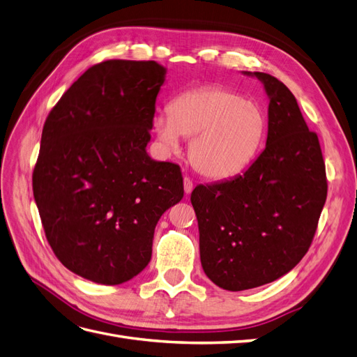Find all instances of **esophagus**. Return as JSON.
Wrapping results in <instances>:
<instances>
[{
    "instance_id": "34e87169",
    "label": "esophagus",
    "mask_w": 357,
    "mask_h": 357,
    "mask_svg": "<svg viewBox=\"0 0 357 357\" xmlns=\"http://www.w3.org/2000/svg\"><path fill=\"white\" fill-rule=\"evenodd\" d=\"M183 188H185L186 195H190L192 190H193V183H192V180L189 177L183 178Z\"/></svg>"
}]
</instances>
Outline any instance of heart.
<instances>
[{"mask_svg":"<svg viewBox=\"0 0 357 357\" xmlns=\"http://www.w3.org/2000/svg\"><path fill=\"white\" fill-rule=\"evenodd\" d=\"M266 128L261 105L214 84L178 93L169 112L153 116L160 144L176 152L180 137L190 138V165L211 180L232 178L245 171L262 147Z\"/></svg>","mask_w":357,"mask_h":357,"instance_id":"heart-1","label":"heart"}]
</instances>
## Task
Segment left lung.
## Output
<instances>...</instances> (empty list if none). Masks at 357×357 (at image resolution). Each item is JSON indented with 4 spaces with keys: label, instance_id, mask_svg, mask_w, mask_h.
Returning a JSON list of instances; mask_svg holds the SVG:
<instances>
[{
    "label": "left lung",
    "instance_id": "left-lung-1",
    "mask_svg": "<svg viewBox=\"0 0 357 357\" xmlns=\"http://www.w3.org/2000/svg\"><path fill=\"white\" fill-rule=\"evenodd\" d=\"M269 100L266 146L241 176L193 189L205 275L225 290L264 286L308 252L328 185L319 138L287 86L266 73L243 71Z\"/></svg>",
    "mask_w": 357,
    "mask_h": 357
}]
</instances>
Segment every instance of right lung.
Returning a JSON list of instances; mask_svg holds the SVG:
<instances>
[{
    "mask_svg": "<svg viewBox=\"0 0 357 357\" xmlns=\"http://www.w3.org/2000/svg\"><path fill=\"white\" fill-rule=\"evenodd\" d=\"M167 68L105 61L46 119L32 189L53 253L70 271L114 286L152 259L160 215L183 198L180 167L147 153Z\"/></svg>",
    "mask_w": 357,
    "mask_h": 357,
    "instance_id": "1",
    "label": "right lung"
}]
</instances>
